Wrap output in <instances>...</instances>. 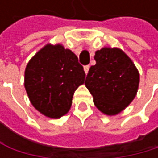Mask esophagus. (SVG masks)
I'll use <instances>...</instances> for the list:
<instances>
[{"instance_id": "esophagus-1", "label": "esophagus", "mask_w": 158, "mask_h": 158, "mask_svg": "<svg viewBox=\"0 0 158 158\" xmlns=\"http://www.w3.org/2000/svg\"><path fill=\"white\" fill-rule=\"evenodd\" d=\"M89 68H90V66L89 65H86V66H84V72H85V74L87 75L88 74V71H89Z\"/></svg>"}]
</instances>
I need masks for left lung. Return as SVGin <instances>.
Here are the masks:
<instances>
[{"mask_svg":"<svg viewBox=\"0 0 158 158\" xmlns=\"http://www.w3.org/2000/svg\"><path fill=\"white\" fill-rule=\"evenodd\" d=\"M96 64L91 66L85 86L96 107L107 116L122 112L136 96L139 73L133 60L118 47L96 51Z\"/></svg>","mask_w":158,"mask_h":158,"instance_id":"left-lung-1","label":"left lung"}]
</instances>
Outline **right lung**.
Listing matches in <instances>:
<instances>
[{
	"label": "right lung",
	"mask_w": 158,
	"mask_h": 158,
	"mask_svg": "<svg viewBox=\"0 0 158 158\" xmlns=\"http://www.w3.org/2000/svg\"><path fill=\"white\" fill-rule=\"evenodd\" d=\"M84 78L83 67L71 50L47 44L28 61L24 87L34 108L57 119L69 112L73 95Z\"/></svg>",
	"instance_id": "right-lung-1"
}]
</instances>
